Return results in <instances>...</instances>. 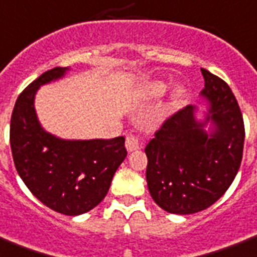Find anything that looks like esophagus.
Returning a JSON list of instances; mask_svg holds the SVG:
<instances>
[{
    "instance_id": "1",
    "label": "esophagus",
    "mask_w": 257,
    "mask_h": 257,
    "mask_svg": "<svg viewBox=\"0 0 257 257\" xmlns=\"http://www.w3.org/2000/svg\"><path fill=\"white\" fill-rule=\"evenodd\" d=\"M142 137L137 136L135 133H129L126 136V140H125V147L129 152H133V151H137L142 148Z\"/></svg>"
}]
</instances>
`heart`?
Segmentation results:
<instances>
[{
	"label": "heart",
	"instance_id": "b5f03b06",
	"mask_svg": "<svg viewBox=\"0 0 257 257\" xmlns=\"http://www.w3.org/2000/svg\"><path fill=\"white\" fill-rule=\"evenodd\" d=\"M166 90H167V85L164 82H154L147 87V93L150 94L151 97H159L166 93ZM176 97H182V91H176Z\"/></svg>",
	"mask_w": 257,
	"mask_h": 257
}]
</instances>
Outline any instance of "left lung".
<instances>
[{"label":"left lung","instance_id":"obj_1","mask_svg":"<svg viewBox=\"0 0 257 257\" xmlns=\"http://www.w3.org/2000/svg\"><path fill=\"white\" fill-rule=\"evenodd\" d=\"M209 101L203 122L187 105L168 117L146 147L147 185L152 199L172 214L205 210L222 197L237 175L244 148V120L228 83L201 68ZM211 122L207 134L204 125Z\"/></svg>","mask_w":257,"mask_h":257}]
</instances>
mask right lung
Segmentation results:
<instances>
[{"instance_id": "obj_1", "label": "right lung", "mask_w": 257, "mask_h": 257, "mask_svg": "<svg viewBox=\"0 0 257 257\" xmlns=\"http://www.w3.org/2000/svg\"><path fill=\"white\" fill-rule=\"evenodd\" d=\"M67 70H48L20 94L11 118V148L16 170L29 191L52 210L78 215L105 198L128 152L122 136L62 140L39 124L33 105L37 89Z\"/></svg>"}]
</instances>
